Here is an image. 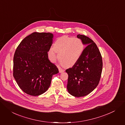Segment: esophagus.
<instances>
[{
	"mask_svg": "<svg viewBox=\"0 0 125 125\" xmlns=\"http://www.w3.org/2000/svg\"><path fill=\"white\" fill-rule=\"evenodd\" d=\"M59 73H62L64 72V70L61 69V68H59Z\"/></svg>",
	"mask_w": 125,
	"mask_h": 125,
	"instance_id": "1",
	"label": "esophagus"
}]
</instances>
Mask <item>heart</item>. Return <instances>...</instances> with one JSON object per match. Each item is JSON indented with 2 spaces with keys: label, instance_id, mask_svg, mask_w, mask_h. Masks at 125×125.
<instances>
[{
  "label": "heart",
  "instance_id": "obj_1",
  "mask_svg": "<svg viewBox=\"0 0 125 125\" xmlns=\"http://www.w3.org/2000/svg\"><path fill=\"white\" fill-rule=\"evenodd\" d=\"M84 50L82 41L78 38H73L68 36L58 38L55 42L53 48L48 52L49 59L54 62L58 53V58L65 67H70L75 65L80 58Z\"/></svg>",
  "mask_w": 125,
  "mask_h": 125
}]
</instances>
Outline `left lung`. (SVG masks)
<instances>
[{"instance_id":"obj_1","label":"left lung","mask_w":125,"mask_h":125,"mask_svg":"<svg viewBox=\"0 0 125 125\" xmlns=\"http://www.w3.org/2000/svg\"><path fill=\"white\" fill-rule=\"evenodd\" d=\"M77 37L86 47L77 63L66 70L68 74L67 88L71 95L80 97L88 95L98 86L103 62L99 49L92 39L80 34Z\"/></svg>"}]
</instances>
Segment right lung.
<instances>
[{
  "instance_id": "1",
  "label": "right lung",
  "mask_w": 125,
  "mask_h": 125,
  "mask_svg": "<svg viewBox=\"0 0 125 125\" xmlns=\"http://www.w3.org/2000/svg\"><path fill=\"white\" fill-rule=\"evenodd\" d=\"M51 33L34 32L18 46L13 58V77L25 93L37 96L50 86L58 69L48 59V52L53 43Z\"/></svg>"
}]
</instances>
